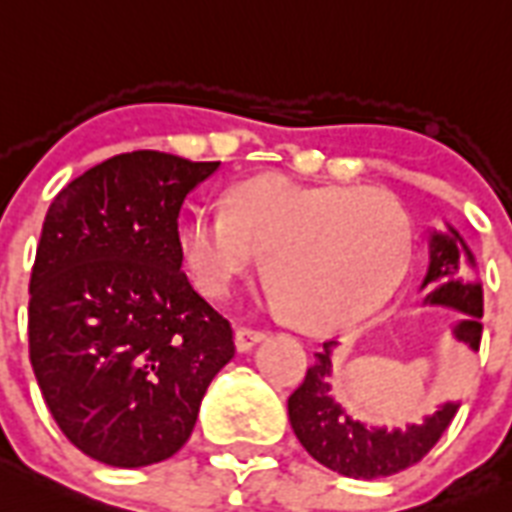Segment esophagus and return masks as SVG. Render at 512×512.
Segmentation results:
<instances>
[{"label": "esophagus", "mask_w": 512, "mask_h": 512, "mask_svg": "<svg viewBox=\"0 0 512 512\" xmlns=\"http://www.w3.org/2000/svg\"><path fill=\"white\" fill-rule=\"evenodd\" d=\"M264 339H267V331H259V328H237L235 331V347L240 352H248Z\"/></svg>", "instance_id": "34e87169"}]
</instances>
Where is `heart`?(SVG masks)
<instances>
[{
  "label": "heart",
  "instance_id": "obj_1",
  "mask_svg": "<svg viewBox=\"0 0 512 512\" xmlns=\"http://www.w3.org/2000/svg\"><path fill=\"white\" fill-rule=\"evenodd\" d=\"M411 219L390 192L256 176L229 192V211L200 208L178 243L194 283L227 296L264 256V283L299 326L326 331L390 299L411 259Z\"/></svg>",
  "mask_w": 512,
  "mask_h": 512
}]
</instances>
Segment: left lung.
<instances>
[{"mask_svg":"<svg viewBox=\"0 0 512 512\" xmlns=\"http://www.w3.org/2000/svg\"><path fill=\"white\" fill-rule=\"evenodd\" d=\"M465 261L475 267L473 253L467 251L459 232L451 227L449 232H433L430 267L422 280V291H427L425 304H441L462 312L451 334L478 352L483 334V288L478 280H467L462 275ZM331 355L334 342H326L318 352V363L288 398V419L307 454L334 473L363 481L395 475L417 465L446 433L459 403H443L433 417H425L422 425H408L406 430L371 427L352 417L331 395Z\"/></svg>","mask_w":512,"mask_h":512,"instance_id":"1","label":"left lung"}]
</instances>
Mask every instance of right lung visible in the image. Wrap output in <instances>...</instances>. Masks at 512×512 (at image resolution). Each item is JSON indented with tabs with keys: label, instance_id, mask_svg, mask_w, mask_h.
Instances as JSON below:
<instances>
[{
	"label": "right lung",
	"instance_id": "1",
	"mask_svg": "<svg viewBox=\"0 0 512 512\" xmlns=\"http://www.w3.org/2000/svg\"><path fill=\"white\" fill-rule=\"evenodd\" d=\"M219 168L117 154L47 208L29 283V358L55 425L112 467L173 457L235 355L232 326L181 272L178 213Z\"/></svg>",
	"mask_w": 512,
	"mask_h": 512
}]
</instances>
